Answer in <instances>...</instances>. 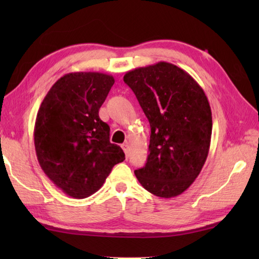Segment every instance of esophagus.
Returning <instances> with one entry per match:
<instances>
[{
	"instance_id": "esophagus-1",
	"label": "esophagus",
	"mask_w": 259,
	"mask_h": 259,
	"mask_svg": "<svg viewBox=\"0 0 259 259\" xmlns=\"http://www.w3.org/2000/svg\"><path fill=\"white\" fill-rule=\"evenodd\" d=\"M122 148H123V151H124V153H125V156L128 157L129 156V145L128 144H123V145H122Z\"/></svg>"
}]
</instances>
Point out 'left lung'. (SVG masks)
Returning <instances> with one entry per match:
<instances>
[{
    "label": "left lung",
    "mask_w": 259,
    "mask_h": 259,
    "mask_svg": "<svg viewBox=\"0 0 259 259\" xmlns=\"http://www.w3.org/2000/svg\"><path fill=\"white\" fill-rule=\"evenodd\" d=\"M123 81L151 125L150 154L136 177L159 198L182 194L209 153L212 116L207 96L190 74L166 61L126 72Z\"/></svg>",
    "instance_id": "obj_1"
}]
</instances>
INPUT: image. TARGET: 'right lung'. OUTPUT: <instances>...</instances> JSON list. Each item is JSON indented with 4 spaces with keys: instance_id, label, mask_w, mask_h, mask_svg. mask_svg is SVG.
Instances as JSON below:
<instances>
[{
    "instance_id": "obj_1",
    "label": "right lung",
    "mask_w": 259,
    "mask_h": 259,
    "mask_svg": "<svg viewBox=\"0 0 259 259\" xmlns=\"http://www.w3.org/2000/svg\"><path fill=\"white\" fill-rule=\"evenodd\" d=\"M114 82L112 75L99 72L65 74L38 108L37 161L48 178L72 198L97 192L113 166L125 159L122 148L109 142V126L99 117Z\"/></svg>"
}]
</instances>
